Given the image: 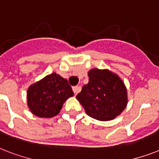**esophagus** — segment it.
<instances>
[{"mask_svg": "<svg viewBox=\"0 0 159 159\" xmlns=\"http://www.w3.org/2000/svg\"><path fill=\"white\" fill-rule=\"evenodd\" d=\"M80 90H81V88H80V87H78V86H75V87H72V91H73L75 95H77V93L80 92Z\"/></svg>", "mask_w": 159, "mask_h": 159, "instance_id": "obj_1", "label": "esophagus"}]
</instances>
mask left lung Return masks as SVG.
Instances as JSON below:
<instances>
[{"label":"left lung","mask_w":159,"mask_h":159,"mask_svg":"<svg viewBox=\"0 0 159 159\" xmlns=\"http://www.w3.org/2000/svg\"><path fill=\"white\" fill-rule=\"evenodd\" d=\"M89 82L77 94V99L86 113L102 121L113 120L127 105V92L124 82L108 70L92 69Z\"/></svg>","instance_id":"1"}]
</instances>
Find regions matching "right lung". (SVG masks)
<instances>
[{
  "instance_id": "add662e5",
  "label": "right lung",
  "mask_w": 159,
  "mask_h": 159,
  "mask_svg": "<svg viewBox=\"0 0 159 159\" xmlns=\"http://www.w3.org/2000/svg\"><path fill=\"white\" fill-rule=\"evenodd\" d=\"M73 96L67 80L52 73L29 87L27 102L31 112L44 118H50L59 113L65 101Z\"/></svg>"
}]
</instances>
